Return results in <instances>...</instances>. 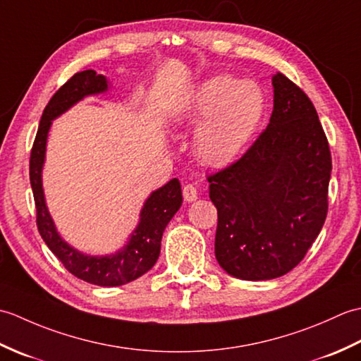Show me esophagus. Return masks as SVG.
<instances>
[{
    "instance_id": "1",
    "label": "esophagus",
    "mask_w": 361,
    "mask_h": 361,
    "mask_svg": "<svg viewBox=\"0 0 361 361\" xmlns=\"http://www.w3.org/2000/svg\"><path fill=\"white\" fill-rule=\"evenodd\" d=\"M183 197H185L186 202H195L198 198V190L194 185H186L183 188Z\"/></svg>"
}]
</instances>
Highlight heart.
<instances>
[{"mask_svg":"<svg viewBox=\"0 0 361 361\" xmlns=\"http://www.w3.org/2000/svg\"><path fill=\"white\" fill-rule=\"evenodd\" d=\"M265 111L264 91L256 82L219 74L198 85L183 118L198 122L194 133L197 157L224 166L247 147Z\"/></svg>","mask_w":361,"mask_h":361,"instance_id":"heart-1","label":"heart"}]
</instances>
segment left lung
<instances>
[{
  "label": "left lung",
  "mask_w": 361,
  "mask_h": 361,
  "mask_svg": "<svg viewBox=\"0 0 361 361\" xmlns=\"http://www.w3.org/2000/svg\"><path fill=\"white\" fill-rule=\"evenodd\" d=\"M273 93L270 124L240 159L208 176L217 262L243 281L293 270L327 216L332 158L318 113L281 73Z\"/></svg>",
  "instance_id": "obj_1"
}]
</instances>
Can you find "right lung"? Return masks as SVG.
<instances>
[{
    "instance_id": "add662e5",
    "label": "right lung",
    "mask_w": 361,
    "mask_h": 361,
    "mask_svg": "<svg viewBox=\"0 0 361 361\" xmlns=\"http://www.w3.org/2000/svg\"><path fill=\"white\" fill-rule=\"evenodd\" d=\"M106 90H109V80L105 79V75L96 74L93 70L74 74L63 87L57 90V93L46 105L37 130L30 150L29 178L37 208L38 233L48 248L75 278L101 287H118L137 279L155 265L161 250V237L183 203L180 181L173 178L163 188L153 190L142 206L140 224L130 235L127 245L110 256L83 255L62 239L49 216L42 183L46 140L52 121L70 110L83 97L105 93Z\"/></svg>"
}]
</instances>
